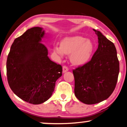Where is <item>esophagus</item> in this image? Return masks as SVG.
Returning a JSON list of instances; mask_svg holds the SVG:
<instances>
[{
  "label": "esophagus",
  "instance_id": "obj_1",
  "mask_svg": "<svg viewBox=\"0 0 127 127\" xmlns=\"http://www.w3.org/2000/svg\"><path fill=\"white\" fill-rule=\"evenodd\" d=\"M68 71V68L67 67L65 66V65H64V66L63 67V72H66L67 71Z\"/></svg>",
  "mask_w": 127,
  "mask_h": 127
}]
</instances>
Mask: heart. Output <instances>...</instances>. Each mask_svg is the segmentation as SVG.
<instances>
[{"mask_svg": "<svg viewBox=\"0 0 127 127\" xmlns=\"http://www.w3.org/2000/svg\"><path fill=\"white\" fill-rule=\"evenodd\" d=\"M94 50L92 42L80 36L65 38L61 42L60 46L56 45L54 48V51L60 57L64 54L70 55L71 62L77 65L87 63L92 57Z\"/></svg>", "mask_w": 127, "mask_h": 127, "instance_id": "heart-1", "label": "heart"}]
</instances>
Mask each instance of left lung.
Instances as JSON below:
<instances>
[{
  "instance_id": "1",
  "label": "left lung",
  "mask_w": 127,
  "mask_h": 127,
  "mask_svg": "<svg viewBox=\"0 0 127 127\" xmlns=\"http://www.w3.org/2000/svg\"><path fill=\"white\" fill-rule=\"evenodd\" d=\"M94 31L98 37V48L89 62L72 71L75 95L87 104L101 102L111 95L116 88L120 71L114 43L100 31Z\"/></svg>"
}]
</instances>
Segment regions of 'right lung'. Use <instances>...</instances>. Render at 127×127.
Segmentation results:
<instances>
[{"instance_id": "add662e5", "label": "right lung", "mask_w": 127, "mask_h": 127, "mask_svg": "<svg viewBox=\"0 0 127 127\" xmlns=\"http://www.w3.org/2000/svg\"><path fill=\"white\" fill-rule=\"evenodd\" d=\"M45 31L28 29L11 45L6 63L8 85L22 100L33 104L46 102L52 96L62 67L50 60L41 43Z\"/></svg>"}]
</instances>
